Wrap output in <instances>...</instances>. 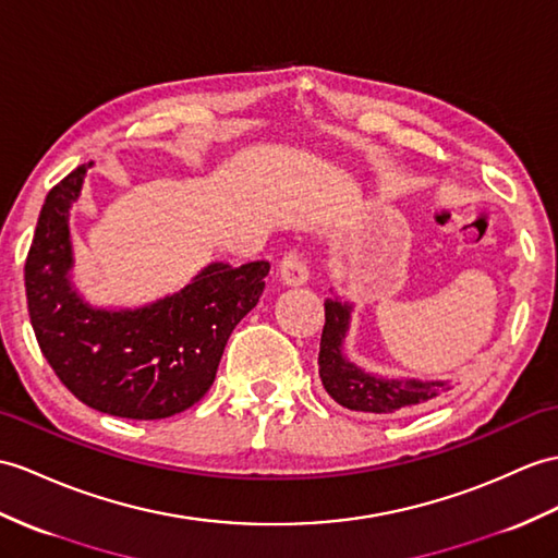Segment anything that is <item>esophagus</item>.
<instances>
[{
    "label": "esophagus",
    "mask_w": 558,
    "mask_h": 558,
    "mask_svg": "<svg viewBox=\"0 0 558 558\" xmlns=\"http://www.w3.org/2000/svg\"><path fill=\"white\" fill-rule=\"evenodd\" d=\"M280 278L284 284H304L308 280V264L300 250L284 252L280 258Z\"/></svg>",
    "instance_id": "esophagus-1"
}]
</instances>
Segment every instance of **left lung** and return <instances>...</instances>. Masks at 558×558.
<instances>
[{"label":"left lung","mask_w":558,"mask_h":558,"mask_svg":"<svg viewBox=\"0 0 558 558\" xmlns=\"http://www.w3.org/2000/svg\"><path fill=\"white\" fill-rule=\"evenodd\" d=\"M352 318V304L328 296L326 300V326L320 335L318 375L326 392L352 411L368 413H395L401 409L421 407L451 390L447 383H421V380H395L356 368L342 352V342Z\"/></svg>","instance_id":"left-lung-1"}]
</instances>
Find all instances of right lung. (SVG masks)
<instances>
[{
  "label": "right lung",
  "mask_w": 558,
  "mask_h": 558,
  "mask_svg": "<svg viewBox=\"0 0 558 558\" xmlns=\"http://www.w3.org/2000/svg\"><path fill=\"white\" fill-rule=\"evenodd\" d=\"M89 166H77L49 190L25 258L37 344L57 378L89 409L135 421L175 416L209 392L230 332L256 306L270 264L218 262L149 306H89L69 278V209Z\"/></svg>",
  "instance_id": "1"
}]
</instances>
